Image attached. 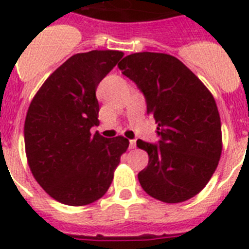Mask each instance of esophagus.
Here are the masks:
<instances>
[{"instance_id": "34e87169", "label": "esophagus", "mask_w": 249, "mask_h": 249, "mask_svg": "<svg viewBox=\"0 0 249 249\" xmlns=\"http://www.w3.org/2000/svg\"><path fill=\"white\" fill-rule=\"evenodd\" d=\"M137 143H136V141L132 140V141H129V148H136Z\"/></svg>"}]
</instances>
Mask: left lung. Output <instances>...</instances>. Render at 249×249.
Returning <instances> with one entry per match:
<instances>
[{
  "label": "left lung",
  "instance_id": "1",
  "mask_svg": "<svg viewBox=\"0 0 249 249\" xmlns=\"http://www.w3.org/2000/svg\"><path fill=\"white\" fill-rule=\"evenodd\" d=\"M117 67L143 93L147 113L158 124L159 143L137 141L148 154V165L138 173L142 189L164 203L189 200L208 183L222 152L212 93L169 54L134 53Z\"/></svg>",
  "mask_w": 249,
  "mask_h": 249
}]
</instances>
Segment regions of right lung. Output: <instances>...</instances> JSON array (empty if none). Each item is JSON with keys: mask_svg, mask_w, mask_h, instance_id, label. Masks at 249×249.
<instances>
[{"mask_svg": "<svg viewBox=\"0 0 249 249\" xmlns=\"http://www.w3.org/2000/svg\"><path fill=\"white\" fill-rule=\"evenodd\" d=\"M123 55L119 50L72 55L49 76L29 105L24 123L29 169L59 203L80 207L101 199L128 150L124 137L90 133L99 124L98 84Z\"/></svg>", "mask_w": 249, "mask_h": 249, "instance_id": "obj_1", "label": "right lung"}]
</instances>
